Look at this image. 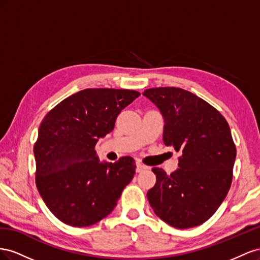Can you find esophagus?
<instances>
[{"instance_id": "1", "label": "esophagus", "mask_w": 260, "mask_h": 260, "mask_svg": "<svg viewBox=\"0 0 260 260\" xmlns=\"http://www.w3.org/2000/svg\"><path fill=\"white\" fill-rule=\"evenodd\" d=\"M145 169H146V167L143 166L142 163H139V162L136 163V172H138V173H139V172H143Z\"/></svg>"}]
</instances>
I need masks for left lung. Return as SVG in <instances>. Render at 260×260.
Returning a JSON list of instances; mask_svg holds the SVG:
<instances>
[{"instance_id": "left-lung-1", "label": "left lung", "mask_w": 260, "mask_h": 260, "mask_svg": "<svg viewBox=\"0 0 260 260\" xmlns=\"http://www.w3.org/2000/svg\"><path fill=\"white\" fill-rule=\"evenodd\" d=\"M143 94L165 120L163 143L181 154L170 175L152 169L157 181L147 192L151 208L176 229L203 224L231 187L236 148L230 126L217 109L182 88H150Z\"/></svg>"}]
</instances>
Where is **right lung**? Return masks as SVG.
Returning a JSON list of instances; mask_svg holds the SVG:
<instances>
[{
	"label": "right lung",
	"mask_w": 260,
	"mask_h": 260,
	"mask_svg": "<svg viewBox=\"0 0 260 260\" xmlns=\"http://www.w3.org/2000/svg\"><path fill=\"white\" fill-rule=\"evenodd\" d=\"M139 94L128 89H84L44 116L34 147L36 185L50 211L64 223L83 228L106 218L134 177L132 157L101 162L94 146Z\"/></svg>",
	"instance_id": "right-lung-1"
}]
</instances>
